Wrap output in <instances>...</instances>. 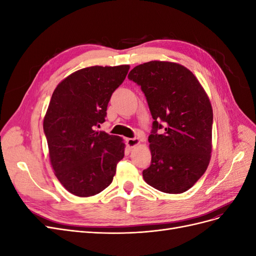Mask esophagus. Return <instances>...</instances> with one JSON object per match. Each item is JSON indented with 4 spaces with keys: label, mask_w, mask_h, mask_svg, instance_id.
I'll list each match as a JSON object with an SVG mask.
<instances>
[{
    "label": "esophagus",
    "mask_w": 256,
    "mask_h": 256,
    "mask_svg": "<svg viewBox=\"0 0 256 256\" xmlns=\"http://www.w3.org/2000/svg\"><path fill=\"white\" fill-rule=\"evenodd\" d=\"M140 140L136 138H127L126 140V143H127V146L129 147V148H134V147H136V145L140 144Z\"/></svg>",
    "instance_id": "esophagus-1"
}]
</instances>
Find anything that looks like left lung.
Wrapping results in <instances>:
<instances>
[{
	"instance_id": "obj_1",
	"label": "left lung",
	"mask_w": 256,
	"mask_h": 256,
	"mask_svg": "<svg viewBox=\"0 0 256 256\" xmlns=\"http://www.w3.org/2000/svg\"><path fill=\"white\" fill-rule=\"evenodd\" d=\"M128 78L141 86L154 118L144 180L172 194L189 190L212 157V108L205 90L188 68L172 62L138 65Z\"/></svg>"
}]
</instances>
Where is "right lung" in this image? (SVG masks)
Returning a JSON list of instances; mask_svg holds the SVG:
<instances>
[{
	"instance_id": "right-lung-1",
	"label": "right lung",
	"mask_w": 256,
	"mask_h": 256,
	"mask_svg": "<svg viewBox=\"0 0 256 256\" xmlns=\"http://www.w3.org/2000/svg\"><path fill=\"white\" fill-rule=\"evenodd\" d=\"M129 65L92 66L69 74L54 90L44 118L54 174L72 194L88 198L109 187L124 158L122 138L97 131Z\"/></svg>"
}]
</instances>
